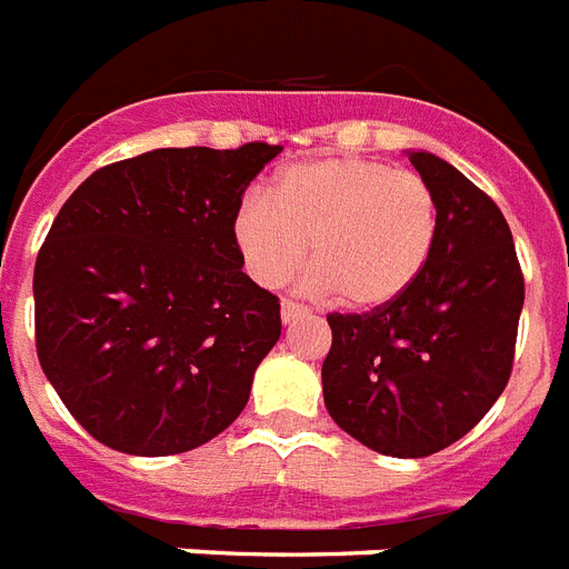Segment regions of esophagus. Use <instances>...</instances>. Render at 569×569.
<instances>
[{
    "label": "esophagus",
    "instance_id": "1",
    "mask_svg": "<svg viewBox=\"0 0 569 569\" xmlns=\"http://www.w3.org/2000/svg\"><path fill=\"white\" fill-rule=\"evenodd\" d=\"M308 313H311V311H308L306 306L293 302V299H284V302H281V322H284V326H290V322L306 320Z\"/></svg>",
    "mask_w": 569,
    "mask_h": 569
}]
</instances>
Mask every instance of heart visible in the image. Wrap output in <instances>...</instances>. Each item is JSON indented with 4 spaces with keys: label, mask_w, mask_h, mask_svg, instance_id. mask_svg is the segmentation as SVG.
Here are the masks:
<instances>
[{
    "label": "heart",
    "mask_w": 569,
    "mask_h": 569,
    "mask_svg": "<svg viewBox=\"0 0 569 569\" xmlns=\"http://www.w3.org/2000/svg\"><path fill=\"white\" fill-rule=\"evenodd\" d=\"M440 206L429 181L372 158H313L247 197L231 240L261 288H281L311 261V288L349 311L397 302L429 267Z\"/></svg>",
    "instance_id": "1"
}]
</instances>
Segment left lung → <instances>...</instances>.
I'll return each instance as SVG.
<instances>
[{"instance_id": "left-lung-1", "label": "left lung", "mask_w": 569, "mask_h": 569, "mask_svg": "<svg viewBox=\"0 0 569 569\" xmlns=\"http://www.w3.org/2000/svg\"><path fill=\"white\" fill-rule=\"evenodd\" d=\"M408 158L438 197V247L397 302L331 313L322 399L372 452L426 458L465 438L506 390L522 272L497 202L443 158Z\"/></svg>"}]
</instances>
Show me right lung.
<instances>
[{
  "label": "right lung",
  "instance_id": "add662e5",
  "mask_svg": "<svg viewBox=\"0 0 569 569\" xmlns=\"http://www.w3.org/2000/svg\"><path fill=\"white\" fill-rule=\"evenodd\" d=\"M279 152L152 149L97 170L58 211L34 263L38 358L99 443L179 456L247 408L281 317L243 272L231 217Z\"/></svg>",
  "mask_w": 569,
  "mask_h": 569
}]
</instances>
